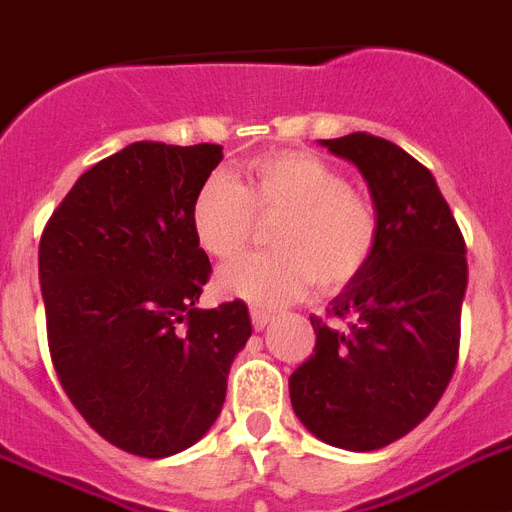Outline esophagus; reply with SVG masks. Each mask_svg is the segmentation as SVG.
Segmentation results:
<instances>
[{
    "label": "esophagus",
    "mask_w": 512,
    "mask_h": 512,
    "mask_svg": "<svg viewBox=\"0 0 512 512\" xmlns=\"http://www.w3.org/2000/svg\"><path fill=\"white\" fill-rule=\"evenodd\" d=\"M251 322H253V329H264L266 324L272 322V314L264 311V308H251Z\"/></svg>",
    "instance_id": "1"
}]
</instances>
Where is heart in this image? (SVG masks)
Wrapping results in <instances>:
<instances>
[{"mask_svg": "<svg viewBox=\"0 0 512 512\" xmlns=\"http://www.w3.org/2000/svg\"><path fill=\"white\" fill-rule=\"evenodd\" d=\"M240 185L225 172L201 183L190 204L193 238L227 261L251 240L259 219H281L269 232L274 251L251 253L219 274V290L256 308L293 303L319 285L337 293L369 269L379 246V211L350 188L335 164L303 151L253 156Z\"/></svg>", "mask_w": 512, "mask_h": 512, "instance_id": "b5f03b06", "label": "heart"}]
</instances>
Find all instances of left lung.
<instances>
[{
  "label": "left lung",
  "mask_w": 512,
  "mask_h": 512,
  "mask_svg": "<svg viewBox=\"0 0 512 512\" xmlns=\"http://www.w3.org/2000/svg\"><path fill=\"white\" fill-rule=\"evenodd\" d=\"M358 167L379 211L369 269L329 303L345 327L311 316L314 356L290 374V403L308 432L353 453L416 429L453 379L466 240L432 172L369 133L319 141Z\"/></svg>",
  "instance_id": "1"
}]
</instances>
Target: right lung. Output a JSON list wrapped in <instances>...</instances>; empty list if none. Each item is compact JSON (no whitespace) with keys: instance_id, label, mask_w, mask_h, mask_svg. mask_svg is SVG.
I'll list each match as a JSON object with an SVG mask.
<instances>
[{"instance_id":"right-lung-1","label":"right lung","mask_w":512,"mask_h":512,"mask_svg":"<svg viewBox=\"0 0 512 512\" xmlns=\"http://www.w3.org/2000/svg\"><path fill=\"white\" fill-rule=\"evenodd\" d=\"M219 162L217 143H130L78 177L38 246L59 384L94 432L141 458L209 432L251 337L243 301L196 308L211 264L190 204Z\"/></svg>"}]
</instances>
